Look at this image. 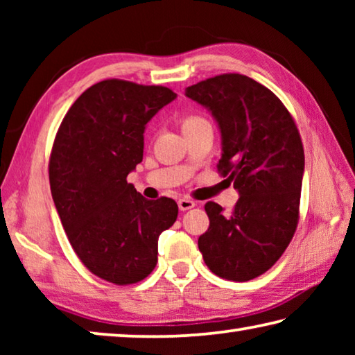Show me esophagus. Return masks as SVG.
Segmentation results:
<instances>
[{
	"mask_svg": "<svg viewBox=\"0 0 355 355\" xmlns=\"http://www.w3.org/2000/svg\"><path fill=\"white\" fill-rule=\"evenodd\" d=\"M194 207H196V202L191 200V199H180V200H178L180 211H188V209L194 208Z\"/></svg>",
	"mask_w": 355,
	"mask_h": 355,
	"instance_id": "obj_1",
	"label": "esophagus"
}]
</instances>
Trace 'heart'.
Wrapping results in <instances>:
<instances>
[{
	"label": "heart",
	"instance_id": "heart-1",
	"mask_svg": "<svg viewBox=\"0 0 355 355\" xmlns=\"http://www.w3.org/2000/svg\"><path fill=\"white\" fill-rule=\"evenodd\" d=\"M207 122H208V120L200 117V116H188V117H184V119L182 120V128H183V131H184V130L199 127V125L207 123Z\"/></svg>",
	"mask_w": 355,
	"mask_h": 355
}]
</instances>
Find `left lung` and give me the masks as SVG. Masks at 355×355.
I'll list each match as a JSON object with an SVG mask.
<instances>
[{"label": "left lung", "instance_id": "1", "mask_svg": "<svg viewBox=\"0 0 355 355\" xmlns=\"http://www.w3.org/2000/svg\"><path fill=\"white\" fill-rule=\"evenodd\" d=\"M218 123V169L238 191L228 214L208 202L199 249L209 271L248 282L279 260L296 232L304 147L294 120L275 95L249 76L225 73L186 87Z\"/></svg>", "mask_w": 355, "mask_h": 355}]
</instances>
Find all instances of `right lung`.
Returning a JSON list of instances; mask_svg holds the SVG:
<instances>
[{
  "label": "right lung",
  "mask_w": 355,
  "mask_h": 355,
  "mask_svg": "<svg viewBox=\"0 0 355 355\" xmlns=\"http://www.w3.org/2000/svg\"><path fill=\"white\" fill-rule=\"evenodd\" d=\"M175 98L163 86L100 81L71 105L53 144L51 196L71 248L116 285L153 271L158 238L177 220L175 200H148L127 182L142 161L147 123Z\"/></svg>",
  "instance_id": "1"
}]
</instances>
